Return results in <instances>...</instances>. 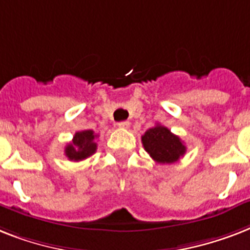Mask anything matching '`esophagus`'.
<instances>
[{
    "mask_svg": "<svg viewBox=\"0 0 250 250\" xmlns=\"http://www.w3.org/2000/svg\"><path fill=\"white\" fill-rule=\"evenodd\" d=\"M129 125H131V123H129L128 121H123V122H119V123H118V127L122 129H127L129 127Z\"/></svg>",
    "mask_w": 250,
    "mask_h": 250,
    "instance_id": "34e87169",
    "label": "esophagus"
}]
</instances>
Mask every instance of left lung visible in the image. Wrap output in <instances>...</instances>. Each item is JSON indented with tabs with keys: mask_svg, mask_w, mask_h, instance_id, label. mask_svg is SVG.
<instances>
[{
	"mask_svg": "<svg viewBox=\"0 0 250 250\" xmlns=\"http://www.w3.org/2000/svg\"><path fill=\"white\" fill-rule=\"evenodd\" d=\"M141 143L149 156L158 164H172L186 154V145L180 137L165 125H157L141 136Z\"/></svg>",
	"mask_w": 250,
	"mask_h": 250,
	"instance_id": "left-lung-1",
	"label": "left lung"
}]
</instances>
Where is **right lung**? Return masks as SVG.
<instances>
[{
	"label": "right lung",
	"instance_id": "obj_1",
	"mask_svg": "<svg viewBox=\"0 0 250 250\" xmlns=\"http://www.w3.org/2000/svg\"><path fill=\"white\" fill-rule=\"evenodd\" d=\"M96 137L97 135L92 129H85L76 132L72 141L66 145L64 148V154L70 161H83L97 150V144H96Z\"/></svg>",
	"mask_w": 250,
	"mask_h": 250
}]
</instances>
